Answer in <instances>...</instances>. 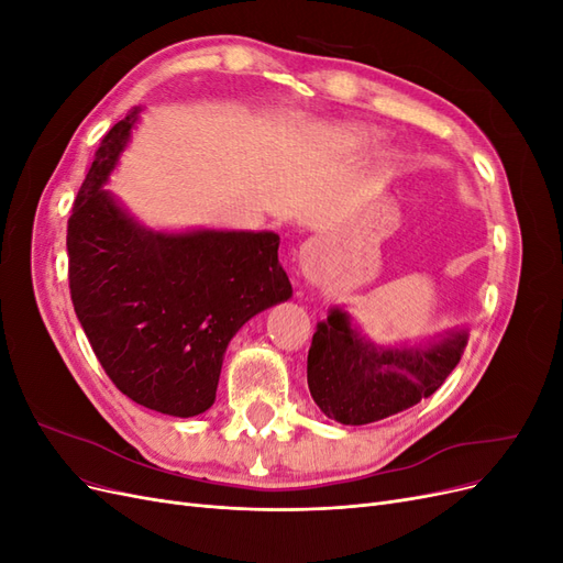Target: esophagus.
Wrapping results in <instances>:
<instances>
[{"instance_id": "obj_1", "label": "esophagus", "mask_w": 563, "mask_h": 563, "mask_svg": "<svg viewBox=\"0 0 563 563\" xmlns=\"http://www.w3.org/2000/svg\"><path fill=\"white\" fill-rule=\"evenodd\" d=\"M298 267L310 284L321 282L323 275V246L319 240H308L298 251Z\"/></svg>"}]
</instances>
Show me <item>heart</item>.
<instances>
[{"label": "heart", "mask_w": 563, "mask_h": 563, "mask_svg": "<svg viewBox=\"0 0 563 563\" xmlns=\"http://www.w3.org/2000/svg\"><path fill=\"white\" fill-rule=\"evenodd\" d=\"M352 139L356 143H376L380 139V133L373 131V129H354L352 131Z\"/></svg>", "instance_id": "obj_1"}]
</instances>
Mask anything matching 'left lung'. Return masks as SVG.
<instances>
[{"instance_id": "8db88e82", "label": "left lung", "mask_w": 563, "mask_h": 563, "mask_svg": "<svg viewBox=\"0 0 563 563\" xmlns=\"http://www.w3.org/2000/svg\"><path fill=\"white\" fill-rule=\"evenodd\" d=\"M467 345V331H449L430 345L385 347L333 308L317 323L308 354L310 395L343 424H368L416 406L444 385Z\"/></svg>"}]
</instances>
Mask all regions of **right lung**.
I'll list each match as a JSON object with an SVG mask.
<instances>
[{
	"label": "right lung",
	"mask_w": 563,
	"mask_h": 563,
	"mask_svg": "<svg viewBox=\"0 0 563 563\" xmlns=\"http://www.w3.org/2000/svg\"><path fill=\"white\" fill-rule=\"evenodd\" d=\"M133 108L96 150L67 220L70 296L110 380L152 411L192 418L216 401L232 335L291 298L279 234L155 232L106 183L139 122Z\"/></svg>",
	"instance_id": "right-lung-1"
}]
</instances>
